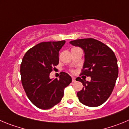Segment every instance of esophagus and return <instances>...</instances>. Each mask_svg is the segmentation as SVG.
Returning a JSON list of instances; mask_svg holds the SVG:
<instances>
[{
    "label": "esophagus",
    "instance_id": "34e87169",
    "mask_svg": "<svg viewBox=\"0 0 129 129\" xmlns=\"http://www.w3.org/2000/svg\"><path fill=\"white\" fill-rule=\"evenodd\" d=\"M72 82H76V80H75V77H72Z\"/></svg>",
    "mask_w": 129,
    "mask_h": 129
}]
</instances>
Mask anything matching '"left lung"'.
<instances>
[{"label": "left lung", "mask_w": 129, "mask_h": 129, "mask_svg": "<svg viewBox=\"0 0 129 129\" xmlns=\"http://www.w3.org/2000/svg\"><path fill=\"white\" fill-rule=\"evenodd\" d=\"M82 48L85 61L80 75L90 76V82L78 77L83 89L77 92L82 104L95 107L103 104L109 98L118 75L117 59L112 50L96 39H78L69 42Z\"/></svg>", "instance_id": "left-lung-1"}]
</instances>
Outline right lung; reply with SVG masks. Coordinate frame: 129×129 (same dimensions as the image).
Returning <instances> with one entry per match:
<instances>
[{"instance_id":"right-lung-1","label":"right lung","mask_w":129,"mask_h":129,"mask_svg":"<svg viewBox=\"0 0 129 129\" xmlns=\"http://www.w3.org/2000/svg\"><path fill=\"white\" fill-rule=\"evenodd\" d=\"M66 41L41 42L29 49L20 64L22 86L27 98L36 107L49 109L60 102L64 89L72 78L61 72L60 78L51 79L49 74L59 63V51Z\"/></svg>"}]
</instances>
